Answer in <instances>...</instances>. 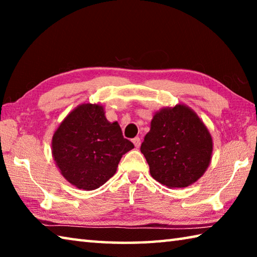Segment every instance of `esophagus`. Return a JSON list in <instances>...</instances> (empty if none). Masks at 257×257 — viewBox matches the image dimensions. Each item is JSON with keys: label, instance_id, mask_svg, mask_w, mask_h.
<instances>
[{"label": "esophagus", "instance_id": "1", "mask_svg": "<svg viewBox=\"0 0 257 257\" xmlns=\"http://www.w3.org/2000/svg\"><path fill=\"white\" fill-rule=\"evenodd\" d=\"M133 143H134V145H135V147H136V149H139V146H141V138L135 137L133 139Z\"/></svg>", "mask_w": 257, "mask_h": 257}]
</instances>
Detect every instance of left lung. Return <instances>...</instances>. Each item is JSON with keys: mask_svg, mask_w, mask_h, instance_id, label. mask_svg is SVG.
<instances>
[{"mask_svg": "<svg viewBox=\"0 0 257 257\" xmlns=\"http://www.w3.org/2000/svg\"><path fill=\"white\" fill-rule=\"evenodd\" d=\"M141 152L156 181L168 188H184L207 170L213 141L196 112L179 103L154 113Z\"/></svg>", "mask_w": 257, "mask_h": 257, "instance_id": "left-lung-1", "label": "left lung"}]
</instances>
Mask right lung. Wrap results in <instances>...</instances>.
I'll return each mask as SVG.
<instances>
[{
  "instance_id": "1",
  "label": "right lung",
  "mask_w": 257,
  "mask_h": 257,
  "mask_svg": "<svg viewBox=\"0 0 257 257\" xmlns=\"http://www.w3.org/2000/svg\"><path fill=\"white\" fill-rule=\"evenodd\" d=\"M134 149L119 123L101 104L82 103L62 120L52 137V155L61 175L82 190H94L114 176L122 155Z\"/></svg>"
}]
</instances>
